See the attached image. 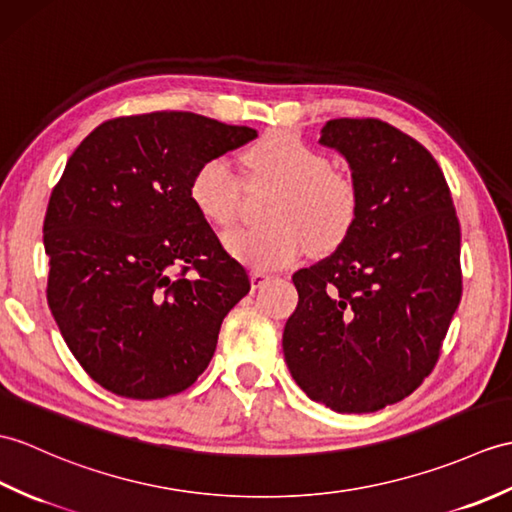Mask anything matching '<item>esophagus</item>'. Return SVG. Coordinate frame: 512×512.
Returning <instances> with one entry per match:
<instances>
[{
  "label": "esophagus",
  "mask_w": 512,
  "mask_h": 512,
  "mask_svg": "<svg viewBox=\"0 0 512 512\" xmlns=\"http://www.w3.org/2000/svg\"><path fill=\"white\" fill-rule=\"evenodd\" d=\"M270 279V275L266 270H251V281H253V288H259V285H264Z\"/></svg>",
  "instance_id": "obj_1"
}]
</instances>
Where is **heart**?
Here are the masks:
<instances>
[{"label":"heart","instance_id":"obj_1","mask_svg":"<svg viewBox=\"0 0 512 512\" xmlns=\"http://www.w3.org/2000/svg\"><path fill=\"white\" fill-rule=\"evenodd\" d=\"M257 181L279 187L266 227H233L222 235L227 251L255 270L292 266L310 248L331 253L349 240L360 218V189L344 172L331 170L327 154L290 133H272L244 152ZM242 181L224 157L200 163L189 198L202 218L224 227L240 207Z\"/></svg>","mask_w":512,"mask_h":512}]
</instances>
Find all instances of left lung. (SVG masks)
<instances>
[{
    "label": "left lung",
    "mask_w": 512,
    "mask_h": 512,
    "mask_svg": "<svg viewBox=\"0 0 512 512\" xmlns=\"http://www.w3.org/2000/svg\"><path fill=\"white\" fill-rule=\"evenodd\" d=\"M320 144L347 159L360 189L351 237L294 272L299 305L283 355L310 399L377 412L421 386L462 296L460 222L436 159L382 120H329Z\"/></svg>",
    "instance_id": "8db88e82"
}]
</instances>
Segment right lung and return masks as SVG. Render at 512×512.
Wrapping results in <instances>:
<instances>
[{"mask_svg": "<svg viewBox=\"0 0 512 512\" xmlns=\"http://www.w3.org/2000/svg\"><path fill=\"white\" fill-rule=\"evenodd\" d=\"M255 137L248 126L157 111L100 124L69 157L43 222L47 303L102 388L163 399L209 366L251 281L194 207L189 181L200 163Z\"/></svg>", "mask_w": 512, "mask_h": 512, "instance_id": "right-lung-1", "label": "right lung"}]
</instances>
